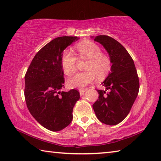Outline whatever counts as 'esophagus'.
Returning a JSON list of instances; mask_svg holds the SVG:
<instances>
[{
  "label": "esophagus",
  "instance_id": "1",
  "mask_svg": "<svg viewBox=\"0 0 161 161\" xmlns=\"http://www.w3.org/2000/svg\"><path fill=\"white\" fill-rule=\"evenodd\" d=\"M87 88H80L79 89V92H80V95H83V94L85 93V92L87 90Z\"/></svg>",
  "mask_w": 161,
  "mask_h": 161
}]
</instances>
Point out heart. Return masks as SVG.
<instances>
[{
  "label": "heart",
  "mask_w": 161,
  "mask_h": 161,
  "mask_svg": "<svg viewBox=\"0 0 161 161\" xmlns=\"http://www.w3.org/2000/svg\"><path fill=\"white\" fill-rule=\"evenodd\" d=\"M80 59H87L85 66L87 71L80 72L69 79L68 83L71 87H80L87 86L95 80L97 76L99 79L105 78L109 74L112 62L107 54L102 53V49L92 41H86L75 46ZM61 64L64 74L71 76L76 70L77 57L71 51L64 50L61 57Z\"/></svg>",
  "instance_id": "1"
}]
</instances>
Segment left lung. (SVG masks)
Wrapping results in <instances>:
<instances>
[{"label":"left lung","mask_w":161,"mask_h":161,"mask_svg":"<svg viewBox=\"0 0 161 161\" xmlns=\"http://www.w3.org/2000/svg\"><path fill=\"white\" fill-rule=\"evenodd\" d=\"M94 41L107 51L112 66L102 83L106 90H97L99 97L92 107L99 121L115 125L125 119L131 110L139 92V77L134 61L119 42L105 35L96 36Z\"/></svg>","instance_id":"left-lung-1"}]
</instances>
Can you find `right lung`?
Instances as JSON below:
<instances>
[{"mask_svg":"<svg viewBox=\"0 0 161 161\" xmlns=\"http://www.w3.org/2000/svg\"><path fill=\"white\" fill-rule=\"evenodd\" d=\"M77 36H62L53 39L36 53L25 74L24 97L32 116L47 130L57 132L71 123L73 108L80 93L64 87L61 64L63 51Z\"/></svg>","mask_w":161,"mask_h":161,"instance_id":"1","label":"right lung"}]
</instances>
